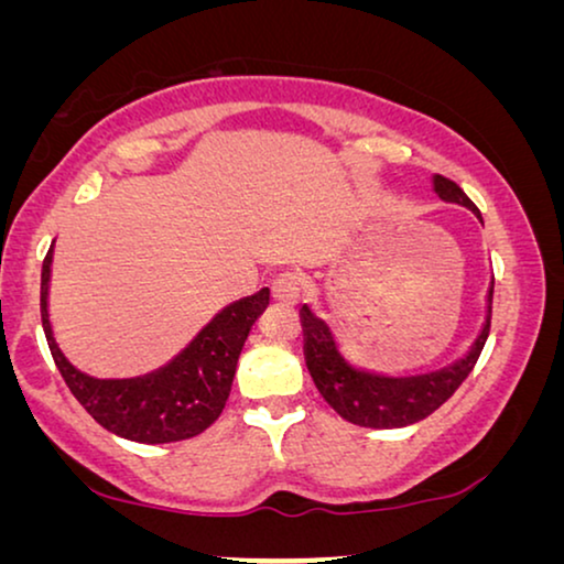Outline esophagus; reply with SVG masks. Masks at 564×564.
Here are the masks:
<instances>
[{
  "label": "esophagus",
  "mask_w": 564,
  "mask_h": 564,
  "mask_svg": "<svg viewBox=\"0 0 564 564\" xmlns=\"http://www.w3.org/2000/svg\"><path fill=\"white\" fill-rule=\"evenodd\" d=\"M300 292H303V288H300V280H297L295 274H290V272L280 274L272 282V297L276 300V303L295 305L297 300H300Z\"/></svg>",
  "instance_id": "34e87169"
}]
</instances>
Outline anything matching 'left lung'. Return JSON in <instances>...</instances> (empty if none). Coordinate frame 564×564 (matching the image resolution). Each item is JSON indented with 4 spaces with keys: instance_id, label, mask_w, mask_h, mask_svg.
<instances>
[{
    "instance_id": "left-lung-1",
    "label": "left lung",
    "mask_w": 564,
    "mask_h": 564,
    "mask_svg": "<svg viewBox=\"0 0 564 564\" xmlns=\"http://www.w3.org/2000/svg\"><path fill=\"white\" fill-rule=\"evenodd\" d=\"M434 192L444 203H457L480 218V210H477L473 199L459 189V184L446 180V176H434ZM490 313L492 288L488 290V315H485L482 330L465 357L429 375L390 377L354 367L338 349V341L328 323L303 305L300 323H303L305 338V365L311 369V377L323 400L341 419L367 429H403L423 421L436 408H442L454 395V390L467 380V375L473 372L477 359H480L485 341H488Z\"/></svg>"
}]
</instances>
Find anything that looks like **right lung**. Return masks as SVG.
Returning a JSON list of instances; mask_svg holds the SVG:
<instances>
[{"instance_id":"add662e5","label":"right lung","mask_w":564,"mask_h":564,"mask_svg":"<svg viewBox=\"0 0 564 564\" xmlns=\"http://www.w3.org/2000/svg\"><path fill=\"white\" fill-rule=\"evenodd\" d=\"M53 249L41 272V318L61 377L99 426L141 444H169L203 434L230 395L246 336L269 305V288L215 315L169 365L143 377L97 380L76 369L53 338L48 318Z\"/></svg>"}]
</instances>
